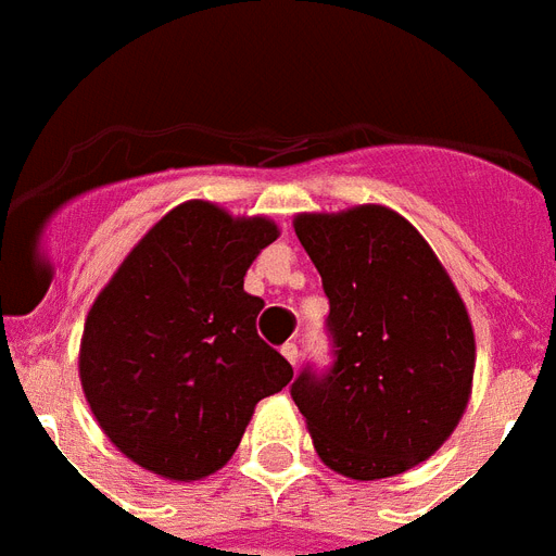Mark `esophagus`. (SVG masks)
<instances>
[{"instance_id": "34e87169", "label": "esophagus", "mask_w": 556, "mask_h": 556, "mask_svg": "<svg viewBox=\"0 0 556 556\" xmlns=\"http://www.w3.org/2000/svg\"><path fill=\"white\" fill-rule=\"evenodd\" d=\"M281 353H283V358H287V362L292 364V367H295V362H299V344H292V341H287V344H283L281 348Z\"/></svg>"}]
</instances>
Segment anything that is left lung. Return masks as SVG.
Returning <instances> with one entry per match:
<instances>
[{"label": "left lung", "instance_id": "obj_1", "mask_svg": "<svg viewBox=\"0 0 556 556\" xmlns=\"http://www.w3.org/2000/svg\"><path fill=\"white\" fill-rule=\"evenodd\" d=\"M295 235L330 301L332 364L292 381L324 465L384 479L437 454L473 381V330L445 266L402 215L355 206L299 215Z\"/></svg>", "mask_w": 556, "mask_h": 556}]
</instances>
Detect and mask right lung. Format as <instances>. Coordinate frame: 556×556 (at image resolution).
Returning a JSON list of instances; mask_svg holds the SVG:
<instances>
[{
    "label": "right lung",
    "instance_id": "right-lung-1",
    "mask_svg": "<svg viewBox=\"0 0 556 556\" xmlns=\"http://www.w3.org/2000/svg\"><path fill=\"white\" fill-rule=\"evenodd\" d=\"M278 238L266 217L215 203L172 208L97 295L79 379L105 437L140 468L192 482L224 468L290 362L255 330L243 275Z\"/></svg>",
    "mask_w": 556,
    "mask_h": 556
}]
</instances>
